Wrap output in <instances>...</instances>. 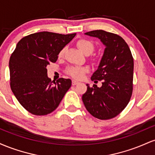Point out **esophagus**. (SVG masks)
I'll return each mask as SVG.
<instances>
[{"label":"esophagus","instance_id":"34e87169","mask_svg":"<svg viewBox=\"0 0 155 155\" xmlns=\"http://www.w3.org/2000/svg\"><path fill=\"white\" fill-rule=\"evenodd\" d=\"M79 84V81H76V80H72V85H76Z\"/></svg>","mask_w":155,"mask_h":155}]
</instances>
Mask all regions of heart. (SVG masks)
Segmentation results:
<instances>
[{
	"instance_id": "1",
	"label": "heart",
	"mask_w": 155,
	"mask_h": 155,
	"mask_svg": "<svg viewBox=\"0 0 155 155\" xmlns=\"http://www.w3.org/2000/svg\"><path fill=\"white\" fill-rule=\"evenodd\" d=\"M76 45L79 49L82 51L84 54L88 55L93 51L94 50V44L92 43L90 41L87 40V39H81L78 41ZM64 54V49H61L59 52V57L61 58ZM87 71V68L85 67H79V66H72L68 69V73L70 74L72 77L75 79H80L84 75L85 72Z\"/></svg>"
}]
</instances>
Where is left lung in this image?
Returning <instances> with one entry per match:
<instances>
[{"mask_svg": "<svg viewBox=\"0 0 155 155\" xmlns=\"http://www.w3.org/2000/svg\"><path fill=\"white\" fill-rule=\"evenodd\" d=\"M85 35L100 39L105 49L97 70L91 76L94 84L82 95L85 108L93 117L109 120L117 116L128 104L133 92V58L127 44L120 35L97 30Z\"/></svg>", "mask_w": 155, "mask_h": 155, "instance_id": "left-lung-1", "label": "left lung"}]
</instances>
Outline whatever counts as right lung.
Segmentation results:
<instances>
[{
  "mask_svg": "<svg viewBox=\"0 0 155 155\" xmlns=\"http://www.w3.org/2000/svg\"><path fill=\"white\" fill-rule=\"evenodd\" d=\"M76 33L62 35L39 32L21 39L10 57L12 91L19 103L34 115L54 111L71 86V80L60 78L55 82L47 76V67Z\"/></svg>",
  "mask_w": 155,
  "mask_h": 155,
  "instance_id": "add662e5",
  "label": "right lung"
}]
</instances>
